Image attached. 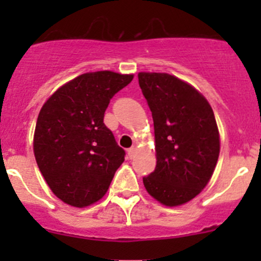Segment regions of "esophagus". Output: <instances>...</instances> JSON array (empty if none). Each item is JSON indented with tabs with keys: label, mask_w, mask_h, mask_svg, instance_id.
<instances>
[{
	"label": "esophagus",
	"mask_w": 261,
	"mask_h": 261,
	"mask_svg": "<svg viewBox=\"0 0 261 261\" xmlns=\"http://www.w3.org/2000/svg\"><path fill=\"white\" fill-rule=\"evenodd\" d=\"M135 152H136V149L135 147H130V149H127V155H128V158H134V155H135Z\"/></svg>",
	"instance_id": "1"
}]
</instances>
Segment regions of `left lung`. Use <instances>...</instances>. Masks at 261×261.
<instances>
[{
	"instance_id": "1",
	"label": "left lung",
	"mask_w": 261,
	"mask_h": 261,
	"mask_svg": "<svg viewBox=\"0 0 261 261\" xmlns=\"http://www.w3.org/2000/svg\"><path fill=\"white\" fill-rule=\"evenodd\" d=\"M152 115L156 167L143 178L147 193L165 206L193 199L211 179L220 154L212 107L196 88L167 73H139Z\"/></svg>"
}]
</instances>
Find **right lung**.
Masks as SVG:
<instances>
[{
    "label": "right lung",
    "mask_w": 261,
    "mask_h": 261,
    "mask_svg": "<svg viewBox=\"0 0 261 261\" xmlns=\"http://www.w3.org/2000/svg\"><path fill=\"white\" fill-rule=\"evenodd\" d=\"M133 78L110 70L84 73L41 107L34 154L44 179L64 203L82 208L101 199L125 160L103 117L110 99Z\"/></svg>",
    "instance_id": "add662e5"
}]
</instances>
